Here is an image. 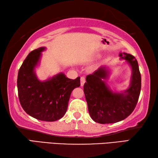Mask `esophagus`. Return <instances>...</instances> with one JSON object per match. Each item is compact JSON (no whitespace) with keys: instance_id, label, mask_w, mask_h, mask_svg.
I'll list each match as a JSON object with an SVG mask.
<instances>
[{"instance_id":"obj_1","label":"esophagus","mask_w":158,"mask_h":158,"mask_svg":"<svg viewBox=\"0 0 158 158\" xmlns=\"http://www.w3.org/2000/svg\"><path fill=\"white\" fill-rule=\"evenodd\" d=\"M85 82H86V81H85V77H81V85L82 87L84 85V84L85 83Z\"/></svg>"}]
</instances>
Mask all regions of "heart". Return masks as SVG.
Returning a JSON list of instances; mask_svg holds the SVG:
<instances>
[{
    "instance_id": "b5f03b06",
    "label": "heart",
    "mask_w": 158,
    "mask_h": 158,
    "mask_svg": "<svg viewBox=\"0 0 158 158\" xmlns=\"http://www.w3.org/2000/svg\"><path fill=\"white\" fill-rule=\"evenodd\" d=\"M98 56H98V55H97V56H94V57H93V59H95V58H97V57H98Z\"/></svg>"
}]
</instances>
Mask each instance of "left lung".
I'll use <instances>...</instances> for the list:
<instances>
[{
	"label": "left lung",
	"instance_id": "1",
	"mask_svg": "<svg viewBox=\"0 0 158 158\" xmlns=\"http://www.w3.org/2000/svg\"><path fill=\"white\" fill-rule=\"evenodd\" d=\"M121 60L130 66L131 75L127 89L113 92L106 83L111 74L107 66H102L92 74L86 76L84 93L89 113L94 122L110 124L127 118L136 107L141 92V77L138 62L134 56L120 52Z\"/></svg>",
	"mask_w": 158,
	"mask_h": 158
}]
</instances>
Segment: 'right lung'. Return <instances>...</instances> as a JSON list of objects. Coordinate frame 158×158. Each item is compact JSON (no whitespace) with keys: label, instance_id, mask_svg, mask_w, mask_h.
Here are the masks:
<instances>
[{"label":"right lung","instance_id":"right-lung-1","mask_svg":"<svg viewBox=\"0 0 158 158\" xmlns=\"http://www.w3.org/2000/svg\"><path fill=\"white\" fill-rule=\"evenodd\" d=\"M40 47L31 52L18 72L17 89L21 106L27 114L37 120L54 122L65 115L73 90L81 85L80 77L72 80L59 73L41 81L35 73L40 65Z\"/></svg>","mask_w":158,"mask_h":158}]
</instances>
